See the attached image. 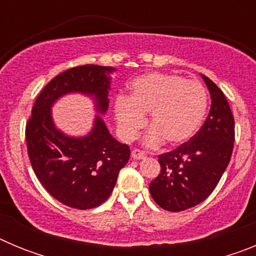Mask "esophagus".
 <instances>
[{"mask_svg": "<svg viewBox=\"0 0 256 256\" xmlns=\"http://www.w3.org/2000/svg\"><path fill=\"white\" fill-rule=\"evenodd\" d=\"M130 156H132V159H134V160L144 159V158H146V152H144V151H141V150H137V148H134V150L132 151V154H130Z\"/></svg>", "mask_w": 256, "mask_h": 256, "instance_id": "obj_1", "label": "esophagus"}]
</instances>
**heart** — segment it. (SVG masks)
Masks as SVG:
<instances>
[{"label": "heart", "mask_w": 256, "mask_h": 256, "mask_svg": "<svg viewBox=\"0 0 256 256\" xmlns=\"http://www.w3.org/2000/svg\"><path fill=\"white\" fill-rule=\"evenodd\" d=\"M118 130L124 140H133L150 112L152 126L144 137L148 146L166 140L177 146L191 140L202 126L208 112V94L202 84L177 74L150 73L130 83V94L115 98Z\"/></svg>", "instance_id": "1"}]
</instances>
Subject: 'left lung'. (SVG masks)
I'll return each instance as SVG.
<instances>
[{
  "instance_id": "1",
  "label": "left lung",
  "mask_w": 256,
  "mask_h": 256,
  "mask_svg": "<svg viewBox=\"0 0 256 256\" xmlns=\"http://www.w3.org/2000/svg\"><path fill=\"white\" fill-rule=\"evenodd\" d=\"M212 98L204 126L188 142L159 156V176L148 190L156 204L182 212L202 202L227 169L234 142V119L227 98L216 83L200 74Z\"/></svg>"
}]
</instances>
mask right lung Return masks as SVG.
I'll use <instances>...</instances> for the list:
<instances>
[{
    "label": "right lung",
    "instance_id": "right-lung-1",
    "mask_svg": "<svg viewBox=\"0 0 256 256\" xmlns=\"http://www.w3.org/2000/svg\"><path fill=\"white\" fill-rule=\"evenodd\" d=\"M114 72L101 65L65 70L42 90L26 124L28 155L38 180L50 195L74 209H92L108 200L130 160V148L112 137L101 116L108 108ZM74 93L91 98L98 114L83 136L62 132L52 116L53 105Z\"/></svg>",
    "mask_w": 256,
    "mask_h": 256
}]
</instances>
